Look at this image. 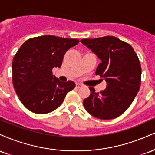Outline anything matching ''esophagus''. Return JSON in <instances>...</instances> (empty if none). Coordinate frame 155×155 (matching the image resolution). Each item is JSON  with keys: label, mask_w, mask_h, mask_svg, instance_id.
Listing matches in <instances>:
<instances>
[{"label": "esophagus", "mask_w": 155, "mask_h": 155, "mask_svg": "<svg viewBox=\"0 0 155 155\" xmlns=\"http://www.w3.org/2000/svg\"><path fill=\"white\" fill-rule=\"evenodd\" d=\"M81 87H82V85L81 84H79V83H77L76 84V87L77 88V89H79V88H81Z\"/></svg>", "instance_id": "obj_1"}]
</instances>
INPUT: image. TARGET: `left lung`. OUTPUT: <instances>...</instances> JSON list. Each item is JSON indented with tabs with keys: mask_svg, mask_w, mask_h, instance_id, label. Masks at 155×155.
<instances>
[{
	"mask_svg": "<svg viewBox=\"0 0 155 155\" xmlns=\"http://www.w3.org/2000/svg\"><path fill=\"white\" fill-rule=\"evenodd\" d=\"M81 43L101 60L95 74L106 81V88L100 92L89 87L90 95L84 100V106L96 118H117L129 108L139 90L141 68L138 56L129 44L114 36L84 38Z\"/></svg>",
	"mask_w": 155,
	"mask_h": 155,
	"instance_id": "8db88e82",
	"label": "left lung"
}]
</instances>
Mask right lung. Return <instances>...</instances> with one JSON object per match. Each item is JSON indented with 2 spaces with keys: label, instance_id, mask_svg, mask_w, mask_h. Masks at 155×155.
Segmentation results:
<instances>
[{
  "label": "right lung",
  "instance_id": "obj_1",
  "mask_svg": "<svg viewBox=\"0 0 155 155\" xmlns=\"http://www.w3.org/2000/svg\"><path fill=\"white\" fill-rule=\"evenodd\" d=\"M78 43V39L47 35L28 39L21 46L12 62V81L29 111L41 114L54 111L75 87L74 81L55 77L52 68L61 67L65 52Z\"/></svg>",
  "mask_w": 155,
  "mask_h": 155
}]
</instances>
